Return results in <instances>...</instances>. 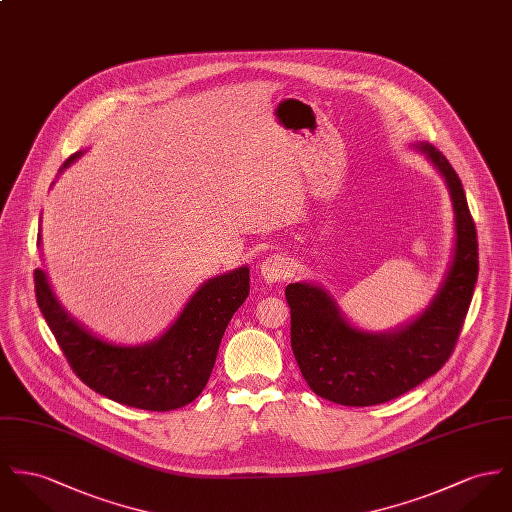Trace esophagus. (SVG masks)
<instances>
[{"mask_svg": "<svg viewBox=\"0 0 512 512\" xmlns=\"http://www.w3.org/2000/svg\"><path fill=\"white\" fill-rule=\"evenodd\" d=\"M259 271L267 282H278V280L290 275V263L284 255L273 253V255L263 259V263L259 265Z\"/></svg>", "mask_w": 512, "mask_h": 512, "instance_id": "esophagus-1", "label": "esophagus"}]
</instances>
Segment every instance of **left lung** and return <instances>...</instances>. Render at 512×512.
Listing matches in <instances>:
<instances>
[{"label": "left lung", "mask_w": 512, "mask_h": 512, "mask_svg": "<svg viewBox=\"0 0 512 512\" xmlns=\"http://www.w3.org/2000/svg\"><path fill=\"white\" fill-rule=\"evenodd\" d=\"M442 175L454 208V253L431 304L409 323L374 333L347 321L333 296L312 282L286 286L290 341L312 392L368 407L413 390L454 351L477 282V234L460 177L433 144H413Z\"/></svg>", "instance_id": "8db88e82"}]
</instances>
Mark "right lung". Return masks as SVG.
<instances>
[{
  "instance_id": "add662e5",
  "label": "right lung",
  "mask_w": 512,
  "mask_h": 512,
  "mask_svg": "<svg viewBox=\"0 0 512 512\" xmlns=\"http://www.w3.org/2000/svg\"><path fill=\"white\" fill-rule=\"evenodd\" d=\"M81 154L66 159L62 169ZM40 239L39 234V247ZM35 292L40 312L83 384L128 407L171 411L195 401L204 390L224 331L249 296V267L208 278L163 335L134 347L85 329L64 310L42 269L35 271Z\"/></svg>"
}]
</instances>
